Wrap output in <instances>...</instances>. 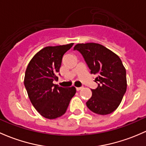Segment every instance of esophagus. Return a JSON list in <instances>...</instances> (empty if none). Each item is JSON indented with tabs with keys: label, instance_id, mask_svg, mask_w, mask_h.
Masks as SVG:
<instances>
[{
	"label": "esophagus",
	"instance_id": "esophagus-1",
	"mask_svg": "<svg viewBox=\"0 0 146 146\" xmlns=\"http://www.w3.org/2000/svg\"><path fill=\"white\" fill-rule=\"evenodd\" d=\"M82 87H76V90H77V91H79V90H80L81 89H82Z\"/></svg>",
	"mask_w": 146,
	"mask_h": 146
}]
</instances>
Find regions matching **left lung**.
Returning a JSON list of instances; mask_svg holds the SVG:
<instances>
[{
    "instance_id": "obj_1",
    "label": "left lung",
    "mask_w": 146,
    "mask_h": 146,
    "mask_svg": "<svg viewBox=\"0 0 146 146\" xmlns=\"http://www.w3.org/2000/svg\"><path fill=\"white\" fill-rule=\"evenodd\" d=\"M73 50L82 54L90 73L97 74L98 87L92 90L87 108L99 115H108L117 109L127 90L126 70L119 56L98 43L77 44Z\"/></svg>"
}]
</instances>
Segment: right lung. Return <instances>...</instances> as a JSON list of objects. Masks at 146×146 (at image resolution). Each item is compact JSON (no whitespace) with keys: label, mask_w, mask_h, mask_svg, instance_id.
<instances>
[{"label":"right lung","mask_w":146,"mask_h":146,"mask_svg":"<svg viewBox=\"0 0 146 146\" xmlns=\"http://www.w3.org/2000/svg\"><path fill=\"white\" fill-rule=\"evenodd\" d=\"M73 45L70 43L42 49L32 58L26 70L24 86L31 102L47 119L63 115L76 92L75 87H62L53 83L58 80L56 74L63 56Z\"/></svg>","instance_id":"right-lung-1"}]
</instances>
